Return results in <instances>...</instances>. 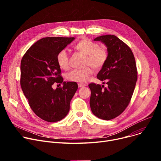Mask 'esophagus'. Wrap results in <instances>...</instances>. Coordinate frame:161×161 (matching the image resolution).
Here are the masks:
<instances>
[{"label":"esophagus","instance_id":"34e87169","mask_svg":"<svg viewBox=\"0 0 161 161\" xmlns=\"http://www.w3.org/2000/svg\"><path fill=\"white\" fill-rule=\"evenodd\" d=\"M86 85H85V84H82V83H78V87H84L86 86Z\"/></svg>","mask_w":161,"mask_h":161}]
</instances>
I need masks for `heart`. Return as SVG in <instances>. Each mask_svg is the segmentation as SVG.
<instances>
[{
  "instance_id": "b5f03b06",
  "label": "heart",
  "mask_w": 161,
  "mask_h": 161,
  "mask_svg": "<svg viewBox=\"0 0 161 161\" xmlns=\"http://www.w3.org/2000/svg\"><path fill=\"white\" fill-rule=\"evenodd\" d=\"M75 48L86 55L85 65L82 69H73L66 74V79L71 81L85 83L89 76L92 74V69L98 70L107 61L108 57V49L104 46H99L95 42L88 38L80 40L75 46ZM57 62L61 69L66 70L70 66V57L67 50L63 49L57 55Z\"/></svg>"
}]
</instances>
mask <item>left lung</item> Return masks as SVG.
<instances>
[{
	"label": "left lung",
	"instance_id": "obj_1",
	"mask_svg": "<svg viewBox=\"0 0 161 161\" xmlns=\"http://www.w3.org/2000/svg\"><path fill=\"white\" fill-rule=\"evenodd\" d=\"M94 40L107 47V61L97 77L105 80L108 87L89 84L90 106L95 116L110 120L122 114L130 103L138 77L136 61L130 48L115 35L100 36Z\"/></svg>",
	"mask_w": 161,
	"mask_h": 161
}]
</instances>
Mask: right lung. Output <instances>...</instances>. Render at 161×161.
<instances>
[{
	"instance_id": "1",
	"label": "right lung",
	"mask_w": 161,
	"mask_h": 161,
	"mask_svg": "<svg viewBox=\"0 0 161 161\" xmlns=\"http://www.w3.org/2000/svg\"><path fill=\"white\" fill-rule=\"evenodd\" d=\"M74 37H46L35 42L21 62L20 84L29 104L37 116L47 122L62 120L70 109V101L78 89L76 82H65L57 62L61 50ZM63 87L52 88L55 82Z\"/></svg>"
}]
</instances>
